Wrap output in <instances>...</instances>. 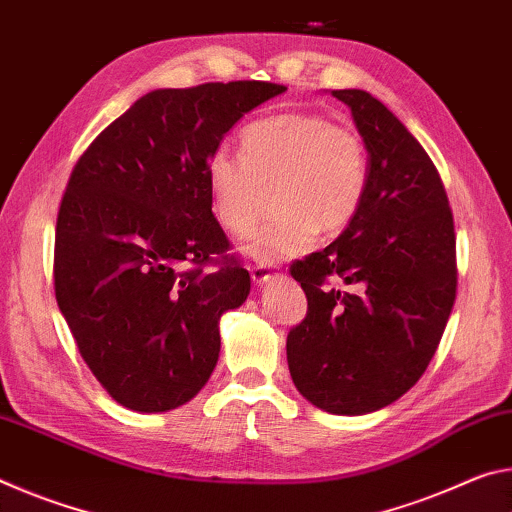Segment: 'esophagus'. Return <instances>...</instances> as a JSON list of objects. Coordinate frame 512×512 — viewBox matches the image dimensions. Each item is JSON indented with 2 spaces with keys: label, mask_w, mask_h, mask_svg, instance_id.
<instances>
[{
  "label": "esophagus",
  "mask_w": 512,
  "mask_h": 512,
  "mask_svg": "<svg viewBox=\"0 0 512 512\" xmlns=\"http://www.w3.org/2000/svg\"><path fill=\"white\" fill-rule=\"evenodd\" d=\"M273 275H277L275 266H268V264H255V266H250V277H253L255 284H264V282L271 280Z\"/></svg>",
  "instance_id": "obj_1"
}]
</instances>
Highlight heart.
<instances>
[{"instance_id": "b5f03b06", "label": "heart", "mask_w": 512, "mask_h": 512, "mask_svg": "<svg viewBox=\"0 0 512 512\" xmlns=\"http://www.w3.org/2000/svg\"><path fill=\"white\" fill-rule=\"evenodd\" d=\"M214 219L246 237L273 192L277 214L250 241L255 262L277 264L314 246L318 230L336 232L357 216L368 189L361 137L320 115H277L255 121L239 137V158L214 151L205 162Z\"/></svg>"}]
</instances>
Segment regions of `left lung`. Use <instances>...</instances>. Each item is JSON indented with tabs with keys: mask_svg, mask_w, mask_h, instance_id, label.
I'll list each match as a JSON object with an SVG mask.
<instances>
[{
	"mask_svg": "<svg viewBox=\"0 0 512 512\" xmlns=\"http://www.w3.org/2000/svg\"><path fill=\"white\" fill-rule=\"evenodd\" d=\"M332 97L368 149V189L343 235L291 266L307 316L287 361L318 409L363 415L402 397L436 354L456 300V235L436 164L402 121L363 90Z\"/></svg>",
	"mask_w": 512,
	"mask_h": 512,
	"instance_id": "1",
	"label": "left lung"
}]
</instances>
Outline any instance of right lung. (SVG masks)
I'll use <instances>...</instances> for the list:
<instances>
[{
    "mask_svg": "<svg viewBox=\"0 0 512 512\" xmlns=\"http://www.w3.org/2000/svg\"><path fill=\"white\" fill-rule=\"evenodd\" d=\"M284 90L232 81L149 92L74 164L56 221V302L92 375L126 409H176L219 361V320L248 298L250 275L228 255L205 162Z\"/></svg>",
    "mask_w": 512,
    "mask_h": 512,
    "instance_id": "1",
    "label": "right lung"
}]
</instances>
